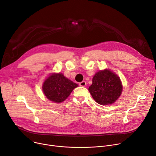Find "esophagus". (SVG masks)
Listing matches in <instances>:
<instances>
[{"label":"esophagus","instance_id":"1","mask_svg":"<svg viewBox=\"0 0 156 156\" xmlns=\"http://www.w3.org/2000/svg\"><path fill=\"white\" fill-rule=\"evenodd\" d=\"M79 84H80V87H85L86 84H87V82L84 81H83L80 82V83H79Z\"/></svg>","mask_w":156,"mask_h":156}]
</instances>
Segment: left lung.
<instances>
[{"label":"left lung","mask_w":156,"mask_h":156,"mask_svg":"<svg viewBox=\"0 0 156 156\" xmlns=\"http://www.w3.org/2000/svg\"><path fill=\"white\" fill-rule=\"evenodd\" d=\"M93 98L100 105L115 103L122 90L119 78L111 71L105 69L95 74L88 89Z\"/></svg>","instance_id":"1"}]
</instances>
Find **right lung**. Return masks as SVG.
Returning <instances> with one entry per match:
<instances>
[{
	"mask_svg": "<svg viewBox=\"0 0 156 156\" xmlns=\"http://www.w3.org/2000/svg\"><path fill=\"white\" fill-rule=\"evenodd\" d=\"M77 87L76 83L68 80L62 73H55L48 77L42 88L48 100L55 103H62Z\"/></svg>",
	"mask_w": 156,
	"mask_h": 156,
	"instance_id": "add662e5",
	"label": "right lung"
}]
</instances>
